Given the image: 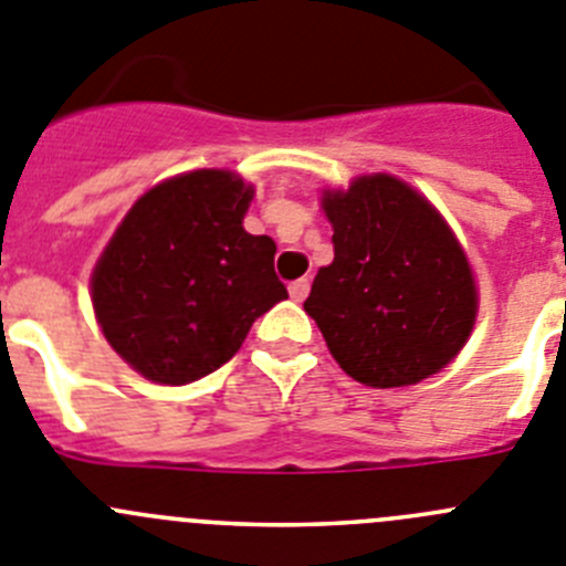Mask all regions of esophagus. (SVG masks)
Listing matches in <instances>:
<instances>
[{
	"label": "esophagus",
	"instance_id": "34e87169",
	"mask_svg": "<svg viewBox=\"0 0 566 566\" xmlns=\"http://www.w3.org/2000/svg\"><path fill=\"white\" fill-rule=\"evenodd\" d=\"M308 289H311V280L300 277V280H294L292 286H289V294H292L294 303H303V300L308 297Z\"/></svg>",
	"mask_w": 566,
	"mask_h": 566
}]
</instances>
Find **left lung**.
Returning <instances> with one entry per match:
<instances>
[{"instance_id": "left-lung-1", "label": "left lung", "mask_w": 566, "mask_h": 566, "mask_svg": "<svg viewBox=\"0 0 566 566\" xmlns=\"http://www.w3.org/2000/svg\"><path fill=\"white\" fill-rule=\"evenodd\" d=\"M334 263L303 303L342 370L367 387L418 385L471 336L476 286L443 216L390 174L325 190Z\"/></svg>"}]
</instances>
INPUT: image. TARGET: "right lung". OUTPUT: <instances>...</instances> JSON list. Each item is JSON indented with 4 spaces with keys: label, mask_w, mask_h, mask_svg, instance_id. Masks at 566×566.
<instances>
[{
    "label": "right lung",
    "mask_w": 566,
    "mask_h": 566,
    "mask_svg": "<svg viewBox=\"0 0 566 566\" xmlns=\"http://www.w3.org/2000/svg\"><path fill=\"white\" fill-rule=\"evenodd\" d=\"M252 185L232 170H190L134 201L92 272L108 345L148 381L188 385L238 354L286 286L274 241L249 235Z\"/></svg>",
    "instance_id": "1"
}]
</instances>
